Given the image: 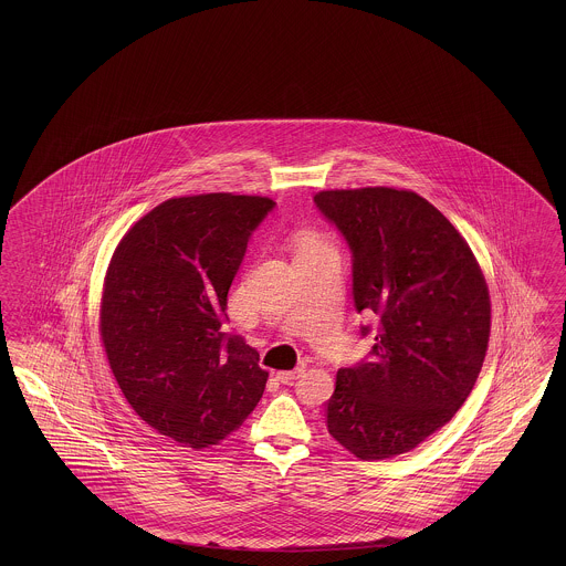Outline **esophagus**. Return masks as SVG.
I'll list each match as a JSON object with an SVG mask.
<instances>
[{
	"label": "esophagus",
	"instance_id": "34e87169",
	"mask_svg": "<svg viewBox=\"0 0 566 566\" xmlns=\"http://www.w3.org/2000/svg\"><path fill=\"white\" fill-rule=\"evenodd\" d=\"M303 374H305V367H296L294 371H277L275 379L282 381V384H292V381H296Z\"/></svg>",
	"mask_w": 566,
	"mask_h": 566
}]
</instances>
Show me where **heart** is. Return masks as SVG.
<instances>
[{"label": "heart", "instance_id": "1", "mask_svg": "<svg viewBox=\"0 0 566 566\" xmlns=\"http://www.w3.org/2000/svg\"><path fill=\"white\" fill-rule=\"evenodd\" d=\"M296 247H298V253H305V251H313V249H322L326 244L313 232H301L298 239H296Z\"/></svg>", "mask_w": 566, "mask_h": 566}]
</instances>
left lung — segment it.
Here are the masks:
<instances>
[{
    "mask_svg": "<svg viewBox=\"0 0 566 566\" xmlns=\"http://www.w3.org/2000/svg\"><path fill=\"white\" fill-rule=\"evenodd\" d=\"M319 213L353 255V301L374 319L367 359L344 367L329 436L360 461L409 452L471 395L490 340V292L469 244L411 190H322Z\"/></svg>",
    "mask_w": 566,
    "mask_h": 566,
    "instance_id": "left-lung-1",
    "label": "left lung"
}]
</instances>
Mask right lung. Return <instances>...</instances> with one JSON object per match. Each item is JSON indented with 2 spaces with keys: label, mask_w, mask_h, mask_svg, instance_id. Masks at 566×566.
<instances>
[{
  "label": "right lung",
  "mask_w": 566,
  "mask_h": 566,
  "mask_svg": "<svg viewBox=\"0 0 566 566\" xmlns=\"http://www.w3.org/2000/svg\"><path fill=\"white\" fill-rule=\"evenodd\" d=\"M274 207L230 192L164 201L126 232L109 263V367L138 417L178 444H218L263 396L258 350L223 324L247 244Z\"/></svg>",
  "instance_id": "obj_1"
}]
</instances>
